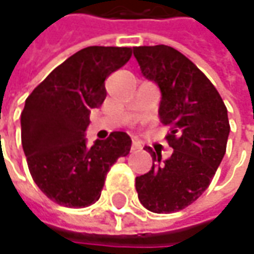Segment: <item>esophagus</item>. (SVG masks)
<instances>
[{"label":"esophagus","mask_w":254,"mask_h":254,"mask_svg":"<svg viewBox=\"0 0 254 254\" xmlns=\"http://www.w3.org/2000/svg\"><path fill=\"white\" fill-rule=\"evenodd\" d=\"M138 148H141V142L138 141V140H135V138H132L131 150H138Z\"/></svg>","instance_id":"34e87169"}]
</instances>
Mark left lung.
I'll return each mask as SVG.
<instances>
[{
    "instance_id": "left-lung-1",
    "label": "left lung",
    "mask_w": 254,
    "mask_h": 254,
    "mask_svg": "<svg viewBox=\"0 0 254 254\" xmlns=\"http://www.w3.org/2000/svg\"><path fill=\"white\" fill-rule=\"evenodd\" d=\"M142 76L161 90L160 120L170 126L172 155L162 161L151 154L152 167L135 178L138 199L145 209L171 213L199 198L226 152L230 126L228 110L210 80L190 59L167 45L132 49Z\"/></svg>"
}]
</instances>
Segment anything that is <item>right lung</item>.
<instances>
[{
    "mask_svg": "<svg viewBox=\"0 0 254 254\" xmlns=\"http://www.w3.org/2000/svg\"><path fill=\"white\" fill-rule=\"evenodd\" d=\"M131 58V48L89 46L54 69L25 100L21 140L38 188L59 205L84 208L100 198L106 175L131 148L127 132L86 144L90 110L106 99L104 80Z\"/></svg>",
    "mask_w": 254,
    "mask_h": 254,
    "instance_id": "right-lung-1",
    "label": "right lung"
}]
</instances>
